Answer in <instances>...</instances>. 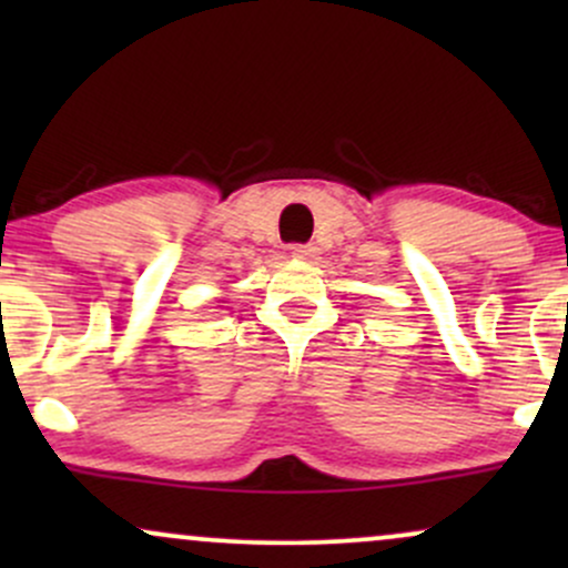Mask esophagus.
Listing matches in <instances>:
<instances>
[{
  "label": "esophagus",
  "mask_w": 568,
  "mask_h": 568,
  "mask_svg": "<svg viewBox=\"0 0 568 568\" xmlns=\"http://www.w3.org/2000/svg\"><path fill=\"white\" fill-rule=\"evenodd\" d=\"M291 253H293V258H298V262H317V258H321V247H317L315 243L293 245Z\"/></svg>",
  "instance_id": "1"
}]
</instances>
